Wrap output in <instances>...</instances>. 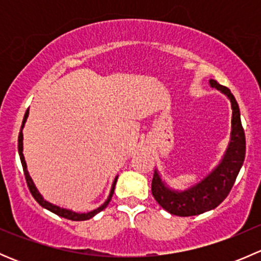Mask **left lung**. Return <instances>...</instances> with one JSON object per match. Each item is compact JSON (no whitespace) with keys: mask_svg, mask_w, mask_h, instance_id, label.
<instances>
[{"mask_svg":"<svg viewBox=\"0 0 261 261\" xmlns=\"http://www.w3.org/2000/svg\"><path fill=\"white\" fill-rule=\"evenodd\" d=\"M210 84L225 93L232 107L231 139L222 160L203 180L187 191L178 192L168 188L158 170H155L151 181V193L158 203L165 211L180 217L201 215L216 208L230 193L245 159L246 141L238 102L227 87L221 86L215 80L210 81Z\"/></svg>","mask_w":261,"mask_h":261,"instance_id":"obj_1","label":"left lung"}]
</instances>
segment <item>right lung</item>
I'll return each instance as SVG.
<instances>
[{"instance_id":"1","label":"right lung","mask_w":261,"mask_h":261,"mask_svg":"<svg viewBox=\"0 0 261 261\" xmlns=\"http://www.w3.org/2000/svg\"><path fill=\"white\" fill-rule=\"evenodd\" d=\"M28 116H29V110H28V111H26L25 116H23L22 125H21L20 134H18V145H17V147H18V154H20L21 164H22L23 174H25L26 183H28L29 191H30V193L33 194V197H34V198H35V201L38 202V203L40 204L41 207H44V208L49 210V211H51L53 213H55V215L60 216V217L67 218V220H72V221H84V220H89V218L93 217L94 215H97V213L101 212L102 210L106 208L107 204H109V203H110V201H111L112 194H114V192H115V186H116V181H117V177L115 178L114 184H112L111 192H110V196H109V198H107V201L105 202V203L102 204L101 207H98V208H97V210H93V211H91V212H88V213H77V212L69 211V210L60 208V207L55 206V204L49 203L48 201H45V199H44L43 197H41V194L39 193L38 189H36V187H35V184H34L33 179H31V177H30V175H29L28 169H26V162H25V158H23V154H22V128H23V125H25L26 118H28Z\"/></svg>"}]
</instances>
